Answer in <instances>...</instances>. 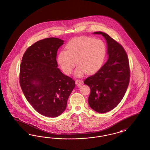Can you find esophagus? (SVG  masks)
<instances>
[{
  "label": "esophagus",
  "mask_w": 150,
  "mask_h": 150,
  "mask_svg": "<svg viewBox=\"0 0 150 150\" xmlns=\"http://www.w3.org/2000/svg\"><path fill=\"white\" fill-rule=\"evenodd\" d=\"M75 83L77 85V86L78 87H80L81 86L82 83H83V81H81V80H76Z\"/></svg>",
  "instance_id": "obj_1"
}]
</instances>
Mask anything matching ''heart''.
Wrapping results in <instances>:
<instances>
[{"mask_svg": "<svg viewBox=\"0 0 150 150\" xmlns=\"http://www.w3.org/2000/svg\"><path fill=\"white\" fill-rule=\"evenodd\" d=\"M58 55V63L66 75L71 74L76 65L75 75L81 76L86 72L92 74L102 66L106 54V47L100 40L87 37L71 40Z\"/></svg>", "mask_w": 150, "mask_h": 150, "instance_id": "obj_1", "label": "heart"}]
</instances>
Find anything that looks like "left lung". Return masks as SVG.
<instances>
[{
    "label": "left lung",
    "instance_id": "8db88e82",
    "mask_svg": "<svg viewBox=\"0 0 150 150\" xmlns=\"http://www.w3.org/2000/svg\"><path fill=\"white\" fill-rule=\"evenodd\" d=\"M104 37L107 43L108 59L84 83L91 89L88 102L92 109L100 113L116 107L127 90L130 80L129 59L123 46L104 32H93Z\"/></svg>",
    "mask_w": 150,
    "mask_h": 150
}]
</instances>
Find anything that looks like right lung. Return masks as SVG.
<instances>
[{"label":"right lung","instance_id":"add662e5","mask_svg":"<svg viewBox=\"0 0 150 150\" xmlns=\"http://www.w3.org/2000/svg\"><path fill=\"white\" fill-rule=\"evenodd\" d=\"M64 41L54 37L37 41L23 54L20 69V85L27 101L38 113L57 117L66 109L75 87L73 79L57 68V50Z\"/></svg>","mask_w":150,"mask_h":150}]
</instances>
